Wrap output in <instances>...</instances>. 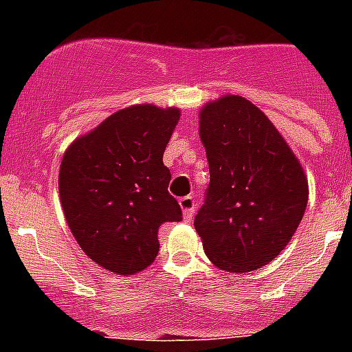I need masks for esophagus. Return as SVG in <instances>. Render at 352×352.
Masks as SVG:
<instances>
[{
    "label": "esophagus",
    "mask_w": 352,
    "mask_h": 352,
    "mask_svg": "<svg viewBox=\"0 0 352 352\" xmlns=\"http://www.w3.org/2000/svg\"><path fill=\"white\" fill-rule=\"evenodd\" d=\"M179 208H182V211H183V219L190 220L192 214H194V210H195L194 197H190V195H186V197L179 199Z\"/></svg>",
    "instance_id": "obj_1"
}]
</instances>
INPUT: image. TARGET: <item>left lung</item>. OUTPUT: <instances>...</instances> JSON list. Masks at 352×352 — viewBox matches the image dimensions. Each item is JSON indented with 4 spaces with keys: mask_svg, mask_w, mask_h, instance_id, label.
I'll return each mask as SVG.
<instances>
[{
    "mask_svg": "<svg viewBox=\"0 0 352 352\" xmlns=\"http://www.w3.org/2000/svg\"><path fill=\"white\" fill-rule=\"evenodd\" d=\"M199 135L210 166L206 203L194 220L204 252L223 272L259 270L303 219L307 174L268 116L243 96L204 104Z\"/></svg>",
    "mask_w": 352,
    "mask_h": 352,
    "instance_id": "8db88e82",
    "label": "left lung"
}]
</instances>
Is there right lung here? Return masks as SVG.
<instances>
[{"label":"right lung","mask_w":352,"mask_h":352,"mask_svg":"<svg viewBox=\"0 0 352 352\" xmlns=\"http://www.w3.org/2000/svg\"><path fill=\"white\" fill-rule=\"evenodd\" d=\"M178 107L138 104L72 142L60 166V201L72 234L93 263L135 275L158 254V227L179 222L164 151Z\"/></svg>","instance_id":"add662e5"}]
</instances>
